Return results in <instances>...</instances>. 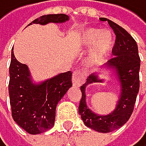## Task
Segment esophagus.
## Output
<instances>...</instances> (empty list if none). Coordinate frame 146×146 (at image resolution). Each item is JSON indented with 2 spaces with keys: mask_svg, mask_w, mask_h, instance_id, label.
Listing matches in <instances>:
<instances>
[{
  "mask_svg": "<svg viewBox=\"0 0 146 146\" xmlns=\"http://www.w3.org/2000/svg\"><path fill=\"white\" fill-rule=\"evenodd\" d=\"M85 82V77L82 72L75 71L72 74V84L76 87H80Z\"/></svg>",
  "mask_w": 146,
  "mask_h": 146,
  "instance_id": "esophagus-1",
  "label": "esophagus"
}]
</instances>
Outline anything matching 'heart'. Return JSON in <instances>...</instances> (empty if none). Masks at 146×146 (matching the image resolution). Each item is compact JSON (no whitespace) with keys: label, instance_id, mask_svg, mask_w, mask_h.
<instances>
[{"label":"heart","instance_id":"obj_1","mask_svg":"<svg viewBox=\"0 0 146 146\" xmlns=\"http://www.w3.org/2000/svg\"><path fill=\"white\" fill-rule=\"evenodd\" d=\"M77 47L81 50H89L96 44L93 51V58L99 60L107 55L113 45V38L109 31H103L96 27H88L82 29L76 35Z\"/></svg>","mask_w":146,"mask_h":146}]
</instances>
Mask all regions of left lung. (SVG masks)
I'll use <instances>...</instances> for the list:
<instances>
[{
	"instance_id": "1",
	"label": "left lung",
	"mask_w": 146,
	"mask_h": 146,
	"mask_svg": "<svg viewBox=\"0 0 146 146\" xmlns=\"http://www.w3.org/2000/svg\"><path fill=\"white\" fill-rule=\"evenodd\" d=\"M116 34L115 46L112 50L114 57L107 62L105 67L117 74L120 86V95L116 109L106 116H99L88 108L86 104V87L93 83H102L96 74H91L87 81L80 87L82 96L78 112L81 115L84 124L91 129L101 133H109L121 127L130 119L140 89L141 59L139 56L138 45L134 38L123 27L107 20Z\"/></svg>"
}]
</instances>
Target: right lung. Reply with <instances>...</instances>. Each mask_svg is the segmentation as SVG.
<instances>
[{
  "label": "right lung",
  "instance_id": "add662e5",
  "mask_svg": "<svg viewBox=\"0 0 146 146\" xmlns=\"http://www.w3.org/2000/svg\"><path fill=\"white\" fill-rule=\"evenodd\" d=\"M68 20L66 14H48L29 25L65 23ZM72 85L71 71L34 84L27 66L20 63L14 56L13 50L11 51L8 85L11 113L14 121L29 134L36 135L53 126L57 103Z\"/></svg>",
  "mask_w": 146,
  "mask_h": 146
}]
</instances>
